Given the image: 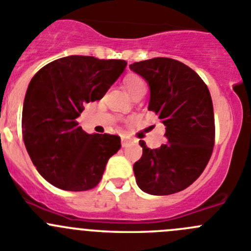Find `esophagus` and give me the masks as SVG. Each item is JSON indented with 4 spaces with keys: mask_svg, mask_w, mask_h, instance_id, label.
<instances>
[{
    "mask_svg": "<svg viewBox=\"0 0 251 251\" xmlns=\"http://www.w3.org/2000/svg\"><path fill=\"white\" fill-rule=\"evenodd\" d=\"M131 144H132V140L123 139V141H121V145H123V147H128Z\"/></svg>",
    "mask_w": 251,
    "mask_h": 251,
    "instance_id": "obj_1",
    "label": "esophagus"
}]
</instances>
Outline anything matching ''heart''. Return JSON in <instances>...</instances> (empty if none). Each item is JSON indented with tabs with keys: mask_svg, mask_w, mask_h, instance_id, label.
I'll list each match as a JSON object with an SVG mask.
<instances>
[{
	"mask_svg": "<svg viewBox=\"0 0 251 251\" xmlns=\"http://www.w3.org/2000/svg\"><path fill=\"white\" fill-rule=\"evenodd\" d=\"M124 85H125L126 90L130 94V97L133 98L135 95L140 93H146L147 86L145 83L144 79L139 75H128L127 78H125L124 80Z\"/></svg>",
	"mask_w": 251,
	"mask_h": 251,
	"instance_id": "1",
	"label": "heart"
}]
</instances>
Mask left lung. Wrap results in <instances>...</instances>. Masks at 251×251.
<instances>
[{
    "label": "left lung",
    "mask_w": 251,
    "mask_h": 251,
    "mask_svg": "<svg viewBox=\"0 0 251 251\" xmlns=\"http://www.w3.org/2000/svg\"><path fill=\"white\" fill-rule=\"evenodd\" d=\"M130 69L149 84V110L166 126L167 139L158 149L140 141L142 156L133 165L137 186L152 196L183 191L212 156L215 128L209 90L193 69L171 58L136 62Z\"/></svg>",
    "instance_id": "obj_1"
}]
</instances>
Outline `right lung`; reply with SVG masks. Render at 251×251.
I'll use <instances>...</instances> for the list:
<instances>
[{"mask_svg": "<svg viewBox=\"0 0 251 251\" xmlns=\"http://www.w3.org/2000/svg\"><path fill=\"white\" fill-rule=\"evenodd\" d=\"M127 63L69 55L44 65L28 85L22 135L39 175L64 191L80 192L100 182L121 140L109 133H86L76 118L84 105L100 100Z\"/></svg>", "mask_w": 251, "mask_h": 251, "instance_id": "add662e5", "label": "right lung"}]
</instances>
